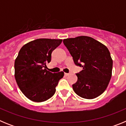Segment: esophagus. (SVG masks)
<instances>
[{"instance_id":"34e87169","label":"esophagus","mask_w":126,"mask_h":126,"mask_svg":"<svg viewBox=\"0 0 126 126\" xmlns=\"http://www.w3.org/2000/svg\"><path fill=\"white\" fill-rule=\"evenodd\" d=\"M64 74H65V76H67L70 75V73H64Z\"/></svg>"}]
</instances>
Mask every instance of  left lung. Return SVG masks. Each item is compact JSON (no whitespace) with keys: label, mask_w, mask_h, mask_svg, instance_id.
<instances>
[{"label":"left lung","mask_w":126,"mask_h":126,"mask_svg":"<svg viewBox=\"0 0 126 126\" xmlns=\"http://www.w3.org/2000/svg\"><path fill=\"white\" fill-rule=\"evenodd\" d=\"M63 43L75 65L83 67L76 74L78 81L73 84L74 92L83 98L100 96L112 76L113 61L109 49L98 41L86 36L64 39Z\"/></svg>","instance_id":"8db88e82"}]
</instances>
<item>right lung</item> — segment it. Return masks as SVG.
I'll list each match as a JSON object with an SVG mask.
<instances>
[{"mask_svg": "<svg viewBox=\"0 0 126 126\" xmlns=\"http://www.w3.org/2000/svg\"><path fill=\"white\" fill-rule=\"evenodd\" d=\"M62 40L40 38L26 43L21 48L14 62L15 79L22 93L33 102L50 98L64 72L52 73L47 64L51 61L52 52Z\"/></svg>", "mask_w": 126, "mask_h": 126, "instance_id": "1", "label": "right lung"}]
</instances>
